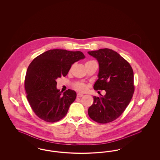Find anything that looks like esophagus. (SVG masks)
Here are the masks:
<instances>
[{
  "label": "esophagus",
  "instance_id": "obj_1",
  "mask_svg": "<svg viewBox=\"0 0 160 160\" xmlns=\"http://www.w3.org/2000/svg\"><path fill=\"white\" fill-rule=\"evenodd\" d=\"M83 94L82 93H78L77 94V97H83Z\"/></svg>",
  "mask_w": 160,
  "mask_h": 160
}]
</instances>
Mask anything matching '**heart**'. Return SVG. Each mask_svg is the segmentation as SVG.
Returning <instances> with one entry per match:
<instances>
[{"instance_id": "1", "label": "heart", "mask_w": 160, "mask_h": 160, "mask_svg": "<svg viewBox=\"0 0 160 160\" xmlns=\"http://www.w3.org/2000/svg\"><path fill=\"white\" fill-rule=\"evenodd\" d=\"M74 88L79 91L84 92L87 89V85L82 83H77L74 85Z\"/></svg>"}]
</instances>
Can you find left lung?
<instances>
[{"label":"left lung","mask_w":160,"mask_h":160,"mask_svg":"<svg viewBox=\"0 0 160 160\" xmlns=\"http://www.w3.org/2000/svg\"><path fill=\"white\" fill-rule=\"evenodd\" d=\"M99 64L95 90H104L106 94L97 97L88 109L92 120L100 123L112 122L124 112L132 97L134 73L129 63L114 50L101 48L88 52Z\"/></svg>","instance_id":"8db88e82"}]
</instances>
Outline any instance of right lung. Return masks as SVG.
Listing matches in <instances>:
<instances>
[{
	"label": "right lung",
	"instance_id": "add662e5",
	"mask_svg": "<svg viewBox=\"0 0 160 160\" xmlns=\"http://www.w3.org/2000/svg\"><path fill=\"white\" fill-rule=\"evenodd\" d=\"M85 58L84 54L62 49L46 51L35 58L27 69L24 86L31 108L39 118L48 122L61 120L76 98V92H62L56 80L66 76L71 65Z\"/></svg>",
	"mask_w": 160,
	"mask_h": 160
}]
</instances>
